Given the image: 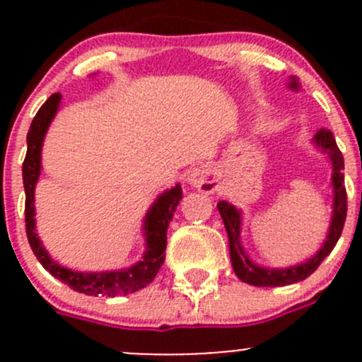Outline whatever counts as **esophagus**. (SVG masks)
Here are the masks:
<instances>
[{
    "instance_id": "obj_1",
    "label": "esophagus",
    "mask_w": 362,
    "mask_h": 362,
    "mask_svg": "<svg viewBox=\"0 0 362 362\" xmlns=\"http://www.w3.org/2000/svg\"><path fill=\"white\" fill-rule=\"evenodd\" d=\"M187 184L203 194H214L218 191V178L211 168H196L187 177Z\"/></svg>"
}]
</instances>
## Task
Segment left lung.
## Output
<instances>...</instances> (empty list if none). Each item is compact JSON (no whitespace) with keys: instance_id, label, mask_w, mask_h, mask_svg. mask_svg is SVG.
Returning <instances> with one entry per match:
<instances>
[{"instance_id":"1","label":"left lung","mask_w":362,"mask_h":362,"mask_svg":"<svg viewBox=\"0 0 362 362\" xmlns=\"http://www.w3.org/2000/svg\"><path fill=\"white\" fill-rule=\"evenodd\" d=\"M287 87L293 90H299V82L296 76H291ZM313 145L319 151H322L331 160L333 173H331V187H333V210H331V222L327 229V236L320 249L315 252L310 259L299 262V264L287 266V268H266V266L257 264L249 257L242 243V210L236 208L229 202H221L217 204L218 214H221L222 222H224L226 233H228L229 243V257H231L233 269L236 276L242 282L255 287H280L291 286V284L301 282L306 276L312 275L320 262L331 254V250L337 245L339 235L343 231L346 217V191H345V178H343V156L339 152L337 141H334L333 133L326 127L319 129L313 136Z\"/></svg>"}]
</instances>
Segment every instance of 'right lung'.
I'll return each instance as SVG.
<instances>
[{
	"mask_svg": "<svg viewBox=\"0 0 362 362\" xmlns=\"http://www.w3.org/2000/svg\"><path fill=\"white\" fill-rule=\"evenodd\" d=\"M61 94L56 93L42 105L36 117L33 119L31 127L28 131V152L23 164V180L25 192V233H28L29 245L35 252L40 264L52 276L71 287L76 293L87 296H126L147 287L158 275L163 266L164 250H166V233L175 210L182 199V187L177 184L175 187L160 192L151 208L147 210L141 226V233L145 238V252L138 262L129 268L110 269V272H75L61 266L54 261L50 254L43 247L38 233H36V211H35V187L38 184L42 173V147L45 134L52 124L54 117L59 112Z\"/></svg>",
	"mask_w": 362,
	"mask_h": 362,
	"instance_id": "add662e5",
	"label": "right lung"
}]
</instances>
